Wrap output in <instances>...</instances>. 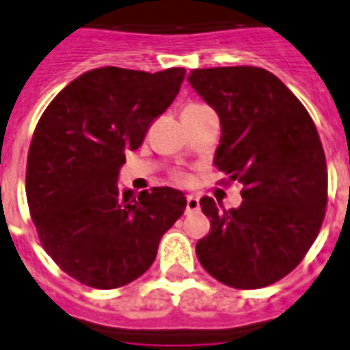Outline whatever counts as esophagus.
Returning a JSON list of instances; mask_svg holds the SVG:
<instances>
[{"label":"esophagus","instance_id":"esophagus-1","mask_svg":"<svg viewBox=\"0 0 350 350\" xmlns=\"http://www.w3.org/2000/svg\"><path fill=\"white\" fill-rule=\"evenodd\" d=\"M200 208V202H198V198L193 195L187 196V206H185V209H187V213H193V211H196V209Z\"/></svg>","mask_w":350,"mask_h":350}]
</instances>
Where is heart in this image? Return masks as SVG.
Listing matches in <instances>:
<instances>
[{"label":"heart","mask_w":350,"mask_h":350,"mask_svg":"<svg viewBox=\"0 0 350 350\" xmlns=\"http://www.w3.org/2000/svg\"><path fill=\"white\" fill-rule=\"evenodd\" d=\"M172 180H174L176 183H187L189 176L185 174V172H182V170H176L174 174H172Z\"/></svg>","instance_id":"heart-1"}]
</instances>
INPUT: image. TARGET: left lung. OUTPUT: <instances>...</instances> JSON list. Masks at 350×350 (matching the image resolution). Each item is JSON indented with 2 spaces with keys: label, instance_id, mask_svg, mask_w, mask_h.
<instances>
[{
  "label": "left lung",
  "instance_id": "8db88e82",
  "mask_svg": "<svg viewBox=\"0 0 350 350\" xmlns=\"http://www.w3.org/2000/svg\"><path fill=\"white\" fill-rule=\"evenodd\" d=\"M187 79L221 118L215 165L243 183L237 209L200 198L211 228L196 243L198 261L224 286H271L302 261L327 213V159L317 128L265 68H196Z\"/></svg>",
  "mask_w": 350,
  "mask_h": 350
}]
</instances>
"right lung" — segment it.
<instances>
[{"mask_svg":"<svg viewBox=\"0 0 350 350\" xmlns=\"http://www.w3.org/2000/svg\"><path fill=\"white\" fill-rule=\"evenodd\" d=\"M185 68L90 70L66 85L40 116L25 170L31 219L64 273L96 289L137 280L163 234L185 211L172 187L120 191L118 170L150 124L180 92Z\"/></svg>","mask_w":350,"mask_h":350,"instance_id":"right-lung-1","label":"right lung"}]
</instances>
